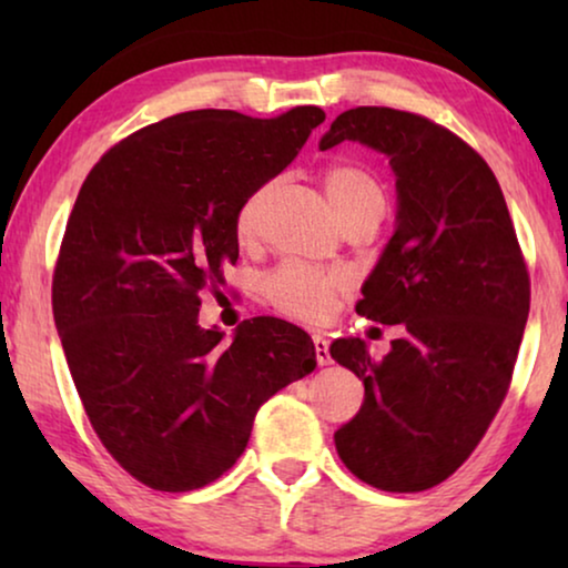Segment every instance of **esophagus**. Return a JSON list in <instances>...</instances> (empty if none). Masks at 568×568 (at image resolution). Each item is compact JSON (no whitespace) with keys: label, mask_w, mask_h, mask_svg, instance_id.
I'll return each mask as SVG.
<instances>
[{"label":"esophagus","mask_w":568,"mask_h":568,"mask_svg":"<svg viewBox=\"0 0 568 568\" xmlns=\"http://www.w3.org/2000/svg\"><path fill=\"white\" fill-rule=\"evenodd\" d=\"M313 344H315V359H317V364H321V367H325V364H331V352H328V341H325V336H321V333H315Z\"/></svg>","instance_id":"34e87169"}]
</instances>
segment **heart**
I'll return each instance as SVG.
<instances>
[{
	"label": "heart",
	"instance_id": "1",
	"mask_svg": "<svg viewBox=\"0 0 568 568\" xmlns=\"http://www.w3.org/2000/svg\"><path fill=\"white\" fill-rule=\"evenodd\" d=\"M323 189L328 193L333 209H336L338 220L346 222L354 214L369 204L383 201V191L375 178L364 173L362 168L336 162L323 170ZM263 189L253 191L235 214V235L240 243H251L258 232V214ZM344 290V276L333 274V271L313 268L305 263H282V266L271 271L263 278V297L274 305L282 315H290L294 321L321 323L336 307L338 292Z\"/></svg>",
	"mask_w": 568,
	"mask_h": 568
}]
</instances>
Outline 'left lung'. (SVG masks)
<instances>
[{"instance_id":"8db88e82","label":"left lung","mask_w":568,"mask_h":568,"mask_svg":"<svg viewBox=\"0 0 568 568\" xmlns=\"http://www.w3.org/2000/svg\"><path fill=\"white\" fill-rule=\"evenodd\" d=\"M359 142L390 158L398 216L362 286L356 313L400 325L372 359L362 338L331 356L364 383V403L336 449L364 484L414 494L468 460L509 390L530 313V274L499 181L486 160L424 115L359 105L321 150Z\"/></svg>"}]
</instances>
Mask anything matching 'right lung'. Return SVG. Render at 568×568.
Wrapping results in <instances>:
<instances>
[{
    "instance_id": "add662e5",
    "label": "right lung",
    "mask_w": 568,
    "mask_h": 568,
    "mask_svg": "<svg viewBox=\"0 0 568 568\" xmlns=\"http://www.w3.org/2000/svg\"><path fill=\"white\" fill-rule=\"evenodd\" d=\"M325 113L189 111L111 146L69 214L53 321L92 429L129 476L193 491L227 473L271 395L315 369L297 325L253 317L232 344L199 294L237 261L235 214L297 158Z\"/></svg>"
}]
</instances>
